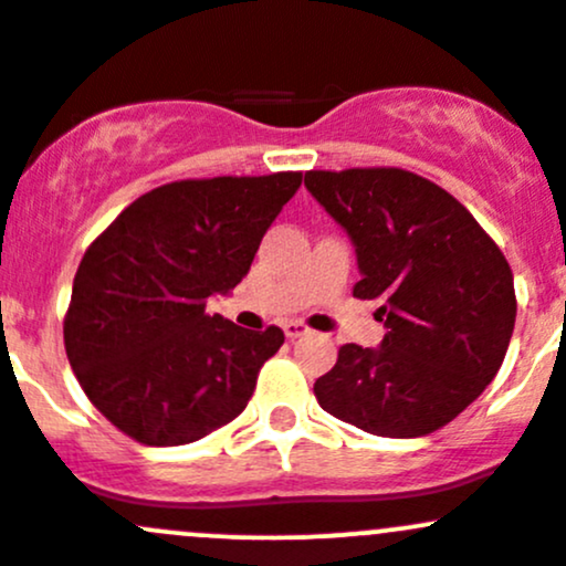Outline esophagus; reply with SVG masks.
<instances>
[{"label": "esophagus", "mask_w": 566, "mask_h": 566, "mask_svg": "<svg viewBox=\"0 0 566 566\" xmlns=\"http://www.w3.org/2000/svg\"><path fill=\"white\" fill-rule=\"evenodd\" d=\"M282 328H284V336H287V339H301V336L310 334V328H306L304 323H298V319H290V323H284Z\"/></svg>", "instance_id": "esophagus-1"}]
</instances>
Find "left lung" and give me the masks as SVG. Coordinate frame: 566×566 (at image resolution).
<instances>
[{
  "mask_svg": "<svg viewBox=\"0 0 566 566\" xmlns=\"http://www.w3.org/2000/svg\"><path fill=\"white\" fill-rule=\"evenodd\" d=\"M304 186L350 235L378 301L380 347L342 345L317 378L319 408L384 438L441 430L488 389L515 328L506 256L465 208L424 177L394 167L306 172Z\"/></svg>",
  "mask_w": 566,
  "mask_h": 566,
  "instance_id": "left-lung-1",
  "label": "left lung"
}]
</instances>
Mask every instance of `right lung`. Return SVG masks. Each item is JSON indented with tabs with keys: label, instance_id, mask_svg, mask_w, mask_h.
Segmentation results:
<instances>
[{
	"label": "right lung",
	"instance_id": "right-lung-1",
	"mask_svg": "<svg viewBox=\"0 0 566 566\" xmlns=\"http://www.w3.org/2000/svg\"><path fill=\"white\" fill-rule=\"evenodd\" d=\"M301 172L177 180L142 193L84 251L65 353L90 402L147 447L199 441L243 413L282 328L205 306L249 273Z\"/></svg>",
	"mask_w": 566,
	"mask_h": 566
}]
</instances>
